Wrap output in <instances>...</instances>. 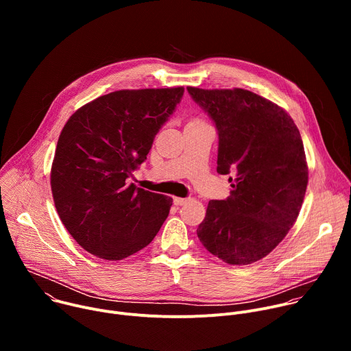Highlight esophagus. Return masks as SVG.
I'll return each instance as SVG.
<instances>
[{"label": "esophagus", "mask_w": 351, "mask_h": 351, "mask_svg": "<svg viewBox=\"0 0 351 351\" xmlns=\"http://www.w3.org/2000/svg\"><path fill=\"white\" fill-rule=\"evenodd\" d=\"M189 202V198H183V197H173V204L175 206H184Z\"/></svg>", "instance_id": "esophagus-1"}]
</instances>
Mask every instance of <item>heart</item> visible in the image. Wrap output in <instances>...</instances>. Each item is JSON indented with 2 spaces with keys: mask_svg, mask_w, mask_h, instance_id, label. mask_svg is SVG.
I'll return each mask as SVG.
<instances>
[{
  "mask_svg": "<svg viewBox=\"0 0 351 351\" xmlns=\"http://www.w3.org/2000/svg\"><path fill=\"white\" fill-rule=\"evenodd\" d=\"M193 122H202V121H193Z\"/></svg>",
  "mask_w": 351,
  "mask_h": 351,
  "instance_id": "b5f03b06",
  "label": "heart"
}]
</instances>
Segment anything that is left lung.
I'll return each mask as SVG.
<instances>
[{
	"label": "left lung",
	"mask_w": 351,
	"mask_h": 351,
	"mask_svg": "<svg viewBox=\"0 0 351 351\" xmlns=\"http://www.w3.org/2000/svg\"><path fill=\"white\" fill-rule=\"evenodd\" d=\"M189 94L215 123L221 175H233L230 195L211 199L197 236L230 265L256 263L283 240L302 208L308 168L302 136L287 112L243 88Z\"/></svg>",
	"instance_id": "left-lung-1"
}]
</instances>
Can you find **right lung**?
<instances>
[{
	"mask_svg": "<svg viewBox=\"0 0 351 351\" xmlns=\"http://www.w3.org/2000/svg\"><path fill=\"white\" fill-rule=\"evenodd\" d=\"M183 87L119 90L79 108L64 126L51 168L57 213L90 254L123 260L153 241L172 198L126 180L147 160Z\"/></svg>",
	"mask_w": 351,
	"mask_h": 351,
	"instance_id": "obj_1",
	"label": "right lung"
}]
</instances>
